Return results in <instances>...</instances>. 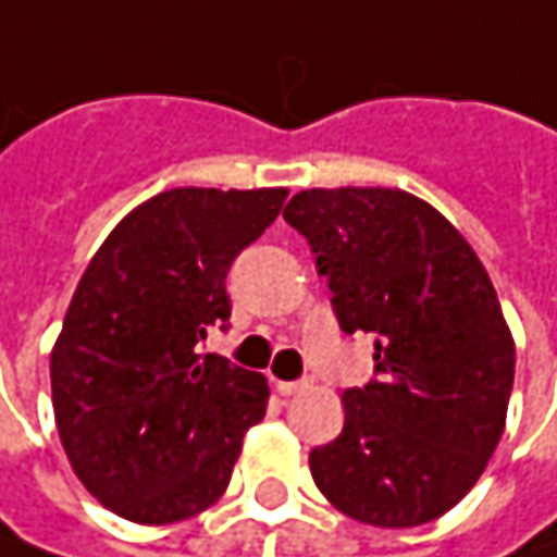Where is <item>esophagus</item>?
<instances>
[{
	"mask_svg": "<svg viewBox=\"0 0 557 557\" xmlns=\"http://www.w3.org/2000/svg\"><path fill=\"white\" fill-rule=\"evenodd\" d=\"M310 386V380H275V389L282 396H295V393H304Z\"/></svg>",
	"mask_w": 557,
	"mask_h": 557,
	"instance_id": "esophagus-1",
	"label": "esophagus"
}]
</instances>
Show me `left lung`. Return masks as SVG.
<instances>
[{"instance_id":"obj_1","label":"left lung","mask_w":557,"mask_h":557,"mask_svg":"<svg viewBox=\"0 0 557 557\" xmlns=\"http://www.w3.org/2000/svg\"><path fill=\"white\" fill-rule=\"evenodd\" d=\"M307 237L342 333L374 336V380L342 396L345 428L310 450L323 495L358 523L437 520L479 482L504 434L513 338L466 237L403 189H304Z\"/></svg>"}]
</instances>
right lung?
Instances as JSON below:
<instances>
[{"label": "right lung", "instance_id": "obj_1", "mask_svg": "<svg viewBox=\"0 0 557 557\" xmlns=\"http://www.w3.org/2000/svg\"><path fill=\"white\" fill-rule=\"evenodd\" d=\"M288 189L151 196L88 262L50 355L53 412L82 485L133 523H177L215 504L262 421V374L196 355L227 323L224 278Z\"/></svg>", "mask_w": 557, "mask_h": 557}]
</instances>
